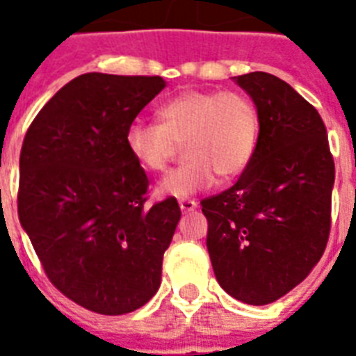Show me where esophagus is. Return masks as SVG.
<instances>
[{
    "label": "esophagus",
    "mask_w": 356,
    "mask_h": 356,
    "mask_svg": "<svg viewBox=\"0 0 356 356\" xmlns=\"http://www.w3.org/2000/svg\"><path fill=\"white\" fill-rule=\"evenodd\" d=\"M179 207H181V211L184 212H192L197 209V201L195 200H181L179 201Z\"/></svg>",
    "instance_id": "34e87169"
}]
</instances>
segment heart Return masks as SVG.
<instances>
[{"mask_svg": "<svg viewBox=\"0 0 356 356\" xmlns=\"http://www.w3.org/2000/svg\"><path fill=\"white\" fill-rule=\"evenodd\" d=\"M159 123L133 122L125 144L147 172H164L179 145L186 161L159 184V194L186 197L218 177L227 181L248 168L259 138V114L240 92L186 90L156 108Z\"/></svg>", "mask_w": 356, "mask_h": 356, "instance_id": "obj_1", "label": "heart"}]
</instances>
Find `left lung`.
Masks as SVG:
<instances>
[{
    "mask_svg": "<svg viewBox=\"0 0 356 356\" xmlns=\"http://www.w3.org/2000/svg\"><path fill=\"white\" fill-rule=\"evenodd\" d=\"M253 99L259 138L240 179L201 201L220 286L248 305L296 288L325 251L334 184L325 123L292 86L266 72L238 75Z\"/></svg>",
    "mask_w": 356,
    "mask_h": 356,
    "instance_id": "obj_1",
    "label": "left lung"
}]
</instances>
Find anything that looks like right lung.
I'll list each match as a JSON object with an SVG mask.
<instances>
[{"label":"right lung","instance_id":"obj_1","mask_svg":"<svg viewBox=\"0 0 356 356\" xmlns=\"http://www.w3.org/2000/svg\"><path fill=\"white\" fill-rule=\"evenodd\" d=\"M164 86L159 75L83 74L25 133L19 223L55 288L97 314H127L155 296L181 218L175 197L145 205L149 181L125 144Z\"/></svg>","mask_w":356,"mask_h":356}]
</instances>
